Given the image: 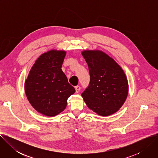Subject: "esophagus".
Segmentation results:
<instances>
[{"label": "esophagus", "mask_w": 158, "mask_h": 158, "mask_svg": "<svg viewBox=\"0 0 158 158\" xmlns=\"http://www.w3.org/2000/svg\"><path fill=\"white\" fill-rule=\"evenodd\" d=\"M75 89H76V93H78L79 91H80V90H81V87H80V86H76L75 87Z\"/></svg>", "instance_id": "1"}]
</instances>
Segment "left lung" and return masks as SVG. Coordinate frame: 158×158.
<instances>
[{"label":"left lung","mask_w":158,"mask_h":158,"mask_svg":"<svg viewBox=\"0 0 158 158\" xmlns=\"http://www.w3.org/2000/svg\"><path fill=\"white\" fill-rule=\"evenodd\" d=\"M91 76L89 87L82 97L87 106L101 116L116 113L125 102L129 84L122 67L108 54L100 50H84Z\"/></svg>","instance_id":"8db88e82"}]
</instances>
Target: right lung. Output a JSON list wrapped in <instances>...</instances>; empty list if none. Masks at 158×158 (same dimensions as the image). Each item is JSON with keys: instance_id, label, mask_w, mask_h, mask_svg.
<instances>
[{"instance_id": "obj_1", "label": "right lung", "mask_w": 158, "mask_h": 158, "mask_svg": "<svg viewBox=\"0 0 158 158\" xmlns=\"http://www.w3.org/2000/svg\"><path fill=\"white\" fill-rule=\"evenodd\" d=\"M65 54L66 51L57 49L42 54L26 79L24 90L29 102L45 116L60 114L66 107L67 99L75 93L61 69Z\"/></svg>"}]
</instances>
